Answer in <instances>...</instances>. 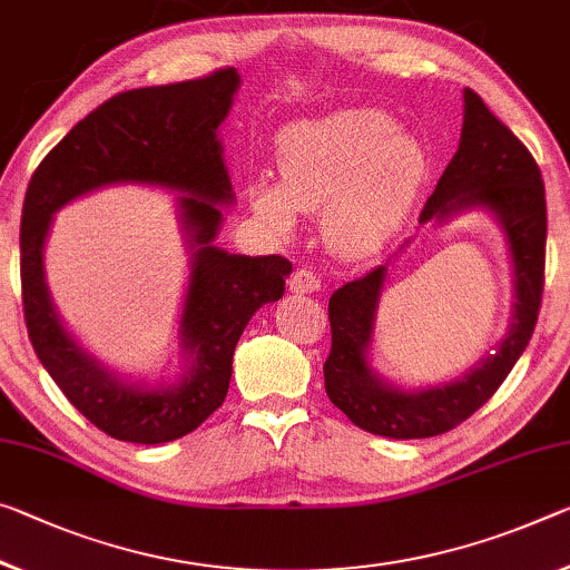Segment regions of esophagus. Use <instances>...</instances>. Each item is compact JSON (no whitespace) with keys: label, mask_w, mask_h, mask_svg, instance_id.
<instances>
[{"label":"esophagus","mask_w":570,"mask_h":570,"mask_svg":"<svg viewBox=\"0 0 570 570\" xmlns=\"http://www.w3.org/2000/svg\"><path fill=\"white\" fill-rule=\"evenodd\" d=\"M322 288V282L317 274H312L309 268H296L292 278H288V292L292 294H314Z\"/></svg>","instance_id":"1"}]
</instances>
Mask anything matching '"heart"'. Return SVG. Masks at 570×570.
<instances>
[{"label":"heart","mask_w":570,"mask_h":570,"mask_svg":"<svg viewBox=\"0 0 570 570\" xmlns=\"http://www.w3.org/2000/svg\"><path fill=\"white\" fill-rule=\"evenodd\" d=\"M276 159L282 179H253L250 210L288 236L302 210L322 207L324 238L347 258L393 238L429 171L423 144L381 108H345L288 126Z\"/></svg>","instance_id":"b5f03b06"}]
</instances>
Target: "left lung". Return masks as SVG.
I'll return each instance as SVG.
<instances>
[{
    "label": "left lung",
    "mask_w": 570,
    "mask_h": 570,
    "mask_svg": "<svg viewBox=\"0 0 570 570\" xmlns=\"http://www.w3.org/2000/svg\"><path fill=\"white\" fill-rule=\"evenodd\" d=\"M484 213L497 223L512 268L508 330L462 377L436 385H401L373 365L381 299L405 238L385 264L345 284L330 299L332 352L324 363L330 401L363 431L387 439H429L466 421L492 399L518 363L538 322L546 268V187L540 169L514 134L464 88V124L456 155L423 205L419 225L444 228L459 215Z\"/></svg>",
    "instance_id": "obj_1"
}]
</instances>
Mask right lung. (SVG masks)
<instances>
[{
	"instance_id": "obj_1",
	"label": "right lung",
	"mask_w": 570,
	"mask_h": 570,
	"mask_svg": "<svg viewBox=\"0 0 570 570\" xmlns=\"http://www.w3.org/2000/svg\"><path fill=\"white\" fill-rule=\"evenodd\" d=\"M240 88L236 68L185 83L126 90L70 129L27 187L20 225L22 304L38 360L76 409L131 444L183 439L228 395L233 352L261 306L284 296L292 264L240 256L215 240L236 205L220 126ZM116 184L175 191L188 286L178 321L175 374L131 376L98 361L61 322L43 274V246L62 206Z\"/></svg>"
}]
</instances>
